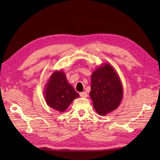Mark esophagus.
Masks as SVG:
<instances>
[{"label":"esophagus","mask_w":160,"mask_h":160,"mask_svg":"<svg viewBox=\"0 0 160 160\" xmlns=\"http://www.w3.org/2000/svg\"><path fill=\"white\" fill-rule=\"evenodd\" d=\"M80 96L82 97V98H87V92H85V91H84V92H81V93H80Z\"/></svg>","instance_id":"esophagus-1"}]
</instances>
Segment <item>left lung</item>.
<instances>
[{
    "instance_id": "obj_1",
    "label": "left lung",
    "mask_w": 160,
    "mask_h": 160,
    "mask_svg": "<svg viewBox=\"0 0 160 160\" xmlns=\"http://www.w3.org/2000/svg\"><path fill=\"white\" fill-rule=\"evenodd\" d=\"M89 94L95 109L100 115H107L120 105L123 96L122 85L110 64H105L92 73Z\"/></svg>"
}]
</instances>
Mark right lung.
<instances>
[{"mask_svg": "<svg viewBox=\"0 0 160 160\" xmlns=\"http://www.w3.org/2000/svg\"><path fill=\"white\" fill-rule=\"evenodd\" d=\"M45 93L47 104L60 112L65 111L72 101L79 97L73 87L67 82L65 74L62 71H56L52 75Z\"/></svg>", "mask_w": 160, "mask_h": 160, "instance_id": "right-lung-1", "label": "right lung"}]
</instances>
